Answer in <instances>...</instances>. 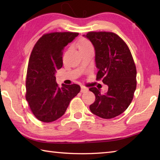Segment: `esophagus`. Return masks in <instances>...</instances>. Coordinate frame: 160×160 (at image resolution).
Masks as SVG:
<instances>
[{"mask_svg":"<svg viewBox=\"0 0 160 160\" xmlns=\"http://www.w3.org/2000/svg\"><path fill=\"white\" fill-rule=\"evenodd\" d=\"M88 89L85 88L84 86H81V92H88Z\"/></svg>","mask_w":160,"mask_h":160,"instance_id":"1","label":"esophagus"}]
</instances>
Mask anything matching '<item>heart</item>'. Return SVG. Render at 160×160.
<instances>
[{
	"label": "heart",
	"mask_w": 160,
	"mask_h": 160,
	"mask_svg": "<svg viewBox=\"0 0 160 160\" xmlns=\"http://www.w3.org/2000/svg\"><path fill=\"white\" fill-rule=\"evenodd\" d=\"M78 47L79 48L80 51L90 49V48H93L92 44V43L89 41V40L86 39H81L79 40L78 43Z\"/></svg>",
	"instance_id": "b5f03b06"
}]
</instances>
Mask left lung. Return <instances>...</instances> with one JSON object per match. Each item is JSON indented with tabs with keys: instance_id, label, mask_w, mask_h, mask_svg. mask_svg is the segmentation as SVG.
I'll use <instances>...</instances> for the list:
<instances>
[{
	"instance_id": "left-lung-1",
	"label": "left lung",
	"mask_w": 160,
	"mask_h": 160,
	"mask_svg": "<svg viewBox=\"0 0 160 160\" xmlns=\"http://www.w3.org/2000/svg\"><path fill=\"white\" fill-rule=\"evenodd\" d=\"M83 37L93 44L97 80L108 85L107 93L91 88L95 101L90 106L91 112L102 118H112L129 107L136 89V68L128 46L113 32H90Z\"/></svg>"
}]
</instances>
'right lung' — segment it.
<instances>
[{
	"label": "right lung",
	"mask_w": 160,
	"mask_h": 160,
	"mask_svg": "<svg viewBox=\"0 0 160 160\" xmlns=\"http://www.w3.org/2000/svg\"><path fill=\"white\" fill-rule=\"evenodd\" d=\"M76 32H53L38 40L29 60L26 79V99L38 120L52 122L63 116L80 87L56 81V70L63 66V50L78 36Z\"/></svg>",
	"instance_id": "right-lung-1"
}]
</instances>
